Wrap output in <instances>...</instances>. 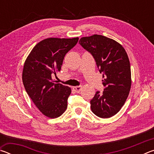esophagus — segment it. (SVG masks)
<instances>
[{
	"mask_svg": "<svg viewBox=\"0 0 154 154\" xmlns=\"http://www.w3.org/2000/svg\"><path fill=\"white\" fill-rule=\"evenodd\" d=\"M82 85H78V86L73 87V90L75 91V92L79 93V92H80V91H81V90H82Z\"/></svg>",
	"mask_w": 154,
	"mask_h": 154,
	"instance_id": "obj_1",
	"label": "esophagus"
}]
</instances>
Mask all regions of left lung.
Wrapping results in <instances>:
<instances>
[{
  "label": "left lung",
  "instance_id": "8db88e82",
  "mask_svg": "<svg viewBox=\"0 0 154 154\" xmlns=\"http://www.w3.org/2000/svg\"><path fill=\"white\" fill-rule=\"evenodd\" d=\"M79 43L95 60L103 72L104 91H97L90 100L96 116L109 118L120 110L131 87V71L128 57L120 44L103 35L82 37Z\"/></svg>",
  "mask_w": 154,
  "mask_h": 154
}]
</instances>
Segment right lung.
<instances>
[{
    "instance_id": "1",
    "label": "right lung",
    "mask_w": 154,
    "mask_h": 154,
    "mask_svg": "<svg viewBox=\"0 0 154 154\" xmlns=\"http://www.w3.org/2000/svg\"><path fill=\"white\" fill-rule=\"evenodd\" d=\"M79 38H49L36 44L24 63L22 82L28 96L45 116L56 118L67 108L69 87L54 83L52 75L60 71L65 55Z\"/></svg>"
}]
</instances>
